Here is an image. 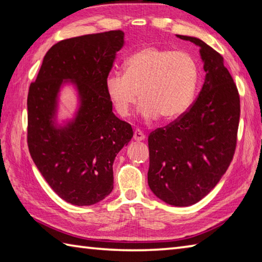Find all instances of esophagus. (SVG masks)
<instances>
[{
    "mask_svg": "<svg viewBox=\"0 0 262 262\" xmlns=\"http://www.w3.org/2000/svg\"><path fill=\"white\" fill-rule=\"evenodd\" d=\"M144 139H145V136H144L143 133H142L140 129H136V130L134 132V140H135V141L140 142V141H143Z\"/></svg>",
    "mask_w": 262,
    "mask_h": 262,
    "instance_id": "obj_1",
    "label": "esophagus"
}]
</instances>
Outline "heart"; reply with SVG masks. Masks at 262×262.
I'll list each match as a JSON object with an SVG mask.
<instances>
[{"instance_id": "obj_1", "label": "heart", "mask_w": 262, "mask_h": 262, "mask_svg": "<svg viewBox=\"0 0 262 262\" xmlns=\"http://www.w3.org/2000/svg\"><path fill=\"white\" fill-rule=\"evenodd\" d=\"M198 81V63L188 51L145 47L125 60L123 75L106 79L105 88L113 108L122 118L129 116L140 96L139 112L145 120L160 116L174 120L189 110Z\"/></svg>"}]
</instances>
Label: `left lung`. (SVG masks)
Returning <instances> with one entry per match:
<instances>
[{
    "instance_id": "obj_1",
    "label": "left lung",
    "mask_w": 262,
    "mask_h": 262,
    "mask_svg": "<svg viewBox=\"0 0 262 262\" xmlns=\"http://www.w3.org/2000/svg\"><path fill=\"white\" fill-rule=\"evenodd\" d=\"M198 46L203 88L189 111L149 136L147 183L166 204L190 206L211 192L235 154L241 102L223 57L201 39L178 35Z\"/></svg>"
}]
</instances>
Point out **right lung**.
I'll return each mask as SVG.
<instances>
[{
  "label": "right lung",
  "instance_id": "right-lung-1",
  "mask_svg": "<svg viewBox=\"0 0 262 262\" xmlns=\"http://www.w3.org/2000/svg\"><path fill=\"white\" fill-rule=\"evenodd\" d=\"M110 31L59 41L47 52L27 97V143L51 189L72 205H94L113 189V161L133 129L112 112L106 79L123 41ZM72 84L78 107L58 122L60 89Z\"/></svg>",
  "mask_w": 262,
  "mask_h": 262
}]
</instances>
